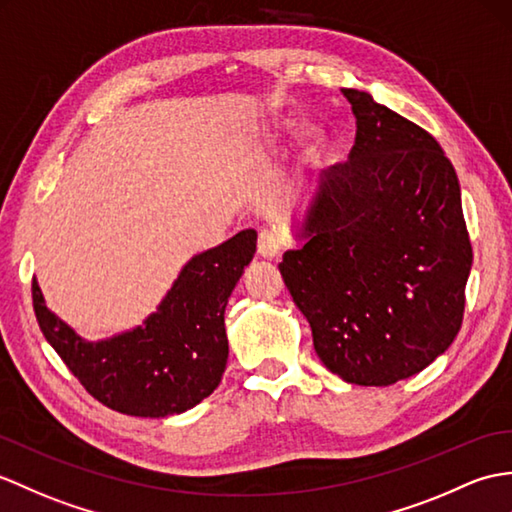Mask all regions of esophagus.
<instances>
[{"instance_id":"34e87169","label":"esophagus","mask_w":512,"mask_h":512,"mask_svg":"<svg viewBox=\"0 0 512 512\" xmlns=\"http://www.w3.org/2000/svg\"><path fill=\"white\" fill-rule=\"evenodd\" d=\"M281 248H283V240H281V235H279L277 231H272V229L259 231V237H257V253H259L261 257H266V259L277 257V255L281 253Z\"/></svg>"}]
</instances>
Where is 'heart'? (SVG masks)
I'll return each instance as SVG.
<instances>
[{
  "instance_id": "b5f03b06",
  "label": "heart",
  "mask_w": 512,
  "mask_h": 512,
  "mask_svg": "<svg viewBox=\"0 0 512 512\" xmlns=\"http://www.w3.org/2000/svg\"><path fill=\"white\" fill-rule=\"evenodd\" d=\"M290 128V124H285V130H288Z\"/></svg>"
}]
</instances>
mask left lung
I'll return each instance as SVG.
<instances>
[{
  "label": "left lung",
  "mask_w": 512,
  "mask_h": 512,
  "mask_svg": "<svg viewBox=\"0 0 512 512\" xmlns=\"http://www.w3.org/2000/svg\"><path fill=\"white\" fill-rule=\"evenodd\" d=\"M349 161L318 176L305 244L279 264L331 373L390 386L458 336L473 251L454 165L438 141L366 91Z\"/></svg>",
  "instance_id": "obj_1"
}]
</instances>
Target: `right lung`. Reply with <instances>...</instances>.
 Masks as SVG:
<instances>
[{
	"mask_svg": "<svg viewBox=\"0 0 512 512\" xmlns=\"http://www.w3.org/2000/svg\"><path fill=\"white\" fill-rule=\"evenodd\" d=\"M257 248L253 229L192 257L146 323L100 342L82 340L47 310L37 279L32 303L45 340L91 397L130 417H168L218 388L229 358L224 307Z\"/></svg>",
	"mask_w": 512,
	"mask_h": 512,
	"instance_id": "add662e5",
	"label": "right lung"
}]
</instances>
